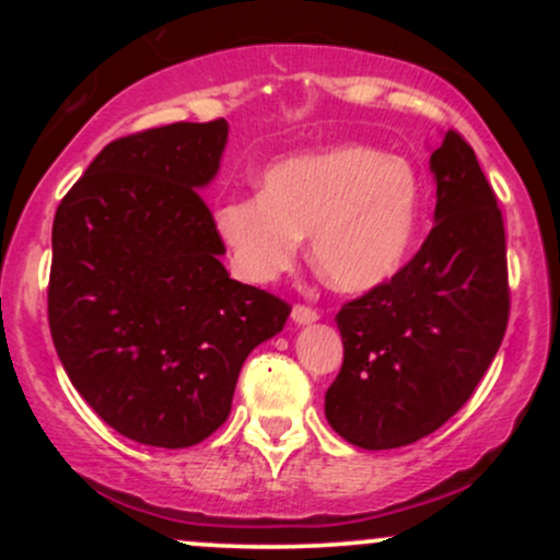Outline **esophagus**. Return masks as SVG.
<instances>
[{
	"label": "esophagus",
	"instance_id": "34e87169",
	"mask_svg": "<svg viewBox=\"0 0 560 560\" xmlns=\"http://www.w3.org/2000/svg\"><path fill=\"white\" fill-rule=\"evenodd\" d=\"M316 320H318V313L313 311V307H305V305L292 307V324L307 326V324H316Z\"/></svg>",
	"mask_w": 560,
	"mask_h": 560
}]
</instances>
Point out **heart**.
Here are the masks:
<instances>
[{"instance_id": "obj_1", "label": "heart", "mask_w": 560, "mask_h": 560, "mask_svg": "<svg viewBox=\"0 0 560 560\" xmlns=\"http://www.w3.org/2000/svg\"><path fill=\"white\" fill-rule=\"evenodd\" d=\"M423 191L408 160L342 144L287 158L262 173L260 195L226 199L213 226L242 279L268 284L311 258L334 289L363 294L408 260L421 226Z\"/></svg>"}]
</instances>
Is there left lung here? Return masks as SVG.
Here are the masks:
<instances>
[{"label": "left lung", "mask_w": 560, "mask_h": 560, "mask_svg": "<svg viewBox=\"0 0 560 560\" xmlns=\"http://www.w3.org/2000/svg\"><path fill=\"white\" fill-rule=\"evenodd\" d=\"M429 171L436 205L427 242L334 318L345 361L326 389V421L363 450L436 432L477 389L505 334V231L492 186L455 131L442 133Z\"/></svg>", "instance_id": "1"}]
</instances>
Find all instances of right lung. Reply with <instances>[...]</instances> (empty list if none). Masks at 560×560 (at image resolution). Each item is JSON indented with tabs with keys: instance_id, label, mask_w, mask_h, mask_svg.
<instances>
[{
	"instance_id": "right-lung-1",
	"label": "right lung",
	"mask_w": 560,
	"mask_h": 560,
	"mask_svg": "<svg viewBox=\"0 0 560 560\" xmlns=\"http://www.w3.org/2000/svg\"><path fill=\"white\" fill-rule=\"evenodd\" d=\"M226 120L115 139L55 213L49 329L102 421L178 450L229 419L244 361L292 307L231 279L199 191L221 171Z\"/></svg>"
}]
</instances>
